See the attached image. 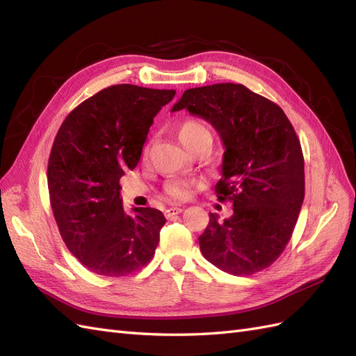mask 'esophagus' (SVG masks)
<instances>
[{"instance_id":"34e87169","label":"esophagus","mask_w":356,"mask_h":356,"mask_svg":"<svg viewBox=\"0 0 356 356\" xmlns=\"http://www.w3.org/2000/svg\"><path fill=\"white\" fill-rule=\"evenodd\" d=\"M184 209H185L184 207H171V208H166V209H165V216H166V217H171V216L180 214Z\"/></svg>"}]
</instances>
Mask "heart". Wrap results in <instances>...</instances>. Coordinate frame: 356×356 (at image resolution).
Instances as JSON below:
<instances>
[{
  "mask_svg": "<svg viewBox=\"0 0 356 356\" xmlns=\"http://www.w3.org/2000/svg\"><path fill=\"white\" fill-rule=\"evenodd\" d=\"M207 134H209L207 127L197 122V120H185L177 128V138L188 149ZM195 184L197 182L193 179H171L165 185V193L172 200H185L191 195Z\"/></svg>",
  "mask_w": 356,
  "mask_h": 356,
  "instance_id": "obj_1",
  "label": "heart"
}]
</instances>
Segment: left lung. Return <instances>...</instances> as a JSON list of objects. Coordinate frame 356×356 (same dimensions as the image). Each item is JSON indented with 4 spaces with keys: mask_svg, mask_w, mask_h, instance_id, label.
Masks as SVG:
<instances>
[{
    "mask_svg": "<svg viewBox=\"0 0 356 356\" xmlns=\"http://www.w3.org/2000/svg\"><path fill=\"white\" fill-rule=\"evenodd\" d=\"M188 110L220 134L225 153L220 202L232 216L209 214L199 237L203 257L232 275L270 266L289 243L305 199V159L292 124L277 104L241 84L190 88L172 111Z\"/></svg>",
    "mask_w": 356,
    "mask_h": 356,
    "instance_id": "1",
    "label": "left lung"
}]
</instances>
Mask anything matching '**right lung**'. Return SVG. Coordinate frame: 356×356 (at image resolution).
<instances>
[{"instance_id":"add662e5","label":"right lung","mask_w":356,"mask_h":356,"mask_svg":"<svg viewBox=\"0 0 356 356\" xmlns=\"http://www.w3.org/2000/svg\"><path fill=\"white\" fill-rule=\"evenodd\" d=\"M176 92L111 86L65 118L49 157L53 216L69 251L97 275L124 277L153 259L166 218L154 208L127 214L119 179L140 161L153 119Z\"/></svg>"}]
</instances>
